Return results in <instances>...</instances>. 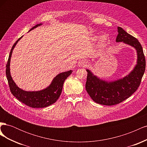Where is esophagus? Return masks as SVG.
<instances>
[{
    "instance_id": "esophagus-1",
    "label": "esophagus",
    "mask_w": 147,
    "mask_h": 147,
    "mask_svg": "<svg viewBox=\"0 0 147 147\" xmlns=\"http://www.w3.org/2000/svg\"><path fill=\"white\" fill-rule=\"evenodd\" d=\"M79 66L80 67H86L88 65V62L86 59H83L78 63Z\"/></svg>"
}]
</instances>
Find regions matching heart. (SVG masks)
Returning <instances> with one entry per match:
<instances>
[{"label": "heart", "mask_w": 147, "mask_h": 147, "mask_svg": "<svg viewBox=\"0 0 147 147\" xmlns=\"http://www.w3.org/2000/svg\"><path fill=\"white\" fill-rule=\"evenodd\" d=\"M104 40H105V38H104L103 37H101V41L104 42Z\"/></svg>", "instance_id": "1"}]
</instances>
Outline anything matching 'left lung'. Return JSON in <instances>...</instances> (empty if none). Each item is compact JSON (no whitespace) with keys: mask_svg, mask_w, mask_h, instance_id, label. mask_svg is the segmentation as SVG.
<instances>
[{"mask_svg":"<svg viewBox=\"0 0 147 147\" xmlns=\"http://www.w3.org/2000/svg\"><path fill=\"white\" fill-rule=\"evenodd\" d=\"M118 32L117 42H123L136 49L137 64L127 76L109 83L100 80L86 70V91L96 103L104 105H116L129 97L139 87L145 70V57L139 40L121 28H118Z\"/></svg>","mask_w":147,"mask_h":147,"instance_id":"8db88e82","label":"left lung"}]
</instances>
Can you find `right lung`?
<instances>
[{
  "instance_id": "add662e5",
  "label": "right lung",
  "mask_w": 147,
  "mask_h": 147,
  "mask_svg": "<svg viewBox=\"0 0 147 147\" xmlns=\"http://www.w3.org/2000/svg\"><path fill=\"white\" fill-rule=\"evenodd\" d=\"M42 24H38L35 26L30 30L37 28ZM29 30V31H30ZM22 38L21 37L17 40V41L13 45L8 57V59L6 65V75L9 84L10 90L11 94L21 102L22 103L28 105L32 108H43L50 105L58 99L62 90H63V84L65 79L72 74V70H69L67 72L61 73L57 75L53 79L50 86L45 90L39 91H25L19 88L13 82L10 72V62L12 51L15 48L16 43Z\"/></svg>"
}]
</instances>
